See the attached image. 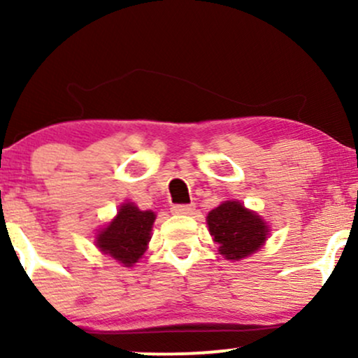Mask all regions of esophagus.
<instances>
[{
  "label": "esophagus",
  "instance_id": "1",
  "mask_svg": "<svg viewBox=\"0 0 358 358\" xmlns=\"http://www.w3.org/2000/svg\"><path fill=\"white\" fill-rule=\"evenodd\" d=\"M171 212L176 213V215H190V213L195 212V205L193 203H178L171 207Z\"/></svg>",
  "mask_w": 358,
  "mask_h": 358
}]
</instances>
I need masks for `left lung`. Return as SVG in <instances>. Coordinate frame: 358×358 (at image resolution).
<instances>
[{
  "label": "left lung",
  "mask_w": 358,
  "mask_h": 358,
  "mask_svg": "<svg viewBox=\"0 0 358 358\" xmlns=\"http://www.w3.org/2000/svg\"><path fill=\"white\" fill-rule=\"evenodd\" d=\"M208 231L219 244L222 256L239 261L264 244L269 227L261 217L244 208L241 202H224L208 213Z\"/></svg>",
  "instance_id": "8db88e82"
}]
</instances>
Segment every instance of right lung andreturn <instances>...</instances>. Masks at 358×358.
Segmentation results:
<instances>
[{"label":"right lung","instance_id":"add662e5","mask_svg":"<svg viewBox=\"0 0 358 358\" xmlns=\"http://www.w3.org/2000/svg\"><path fill=\"white\" fill-rule=\"evenodd\" d=\"M155 213L124 203L117 217L97 236V248L124 266H133L145 254L151 239Z\"/></svg>","mask_w":358,"mask_h":358}]
</instances>
